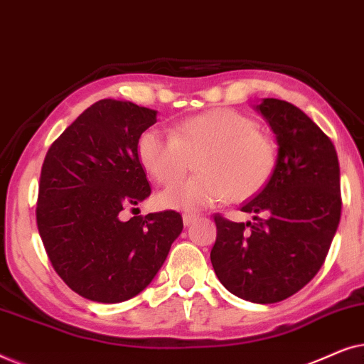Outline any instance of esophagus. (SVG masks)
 <instances>
[{
    "instance_id": "1",
    "label": "esophagus",
    "mask_w": 364,
    "mask_h": 364,
    "mask_svg": "<svg viewBox=\"0 0 364 364\" xmlns=\"http://www.w3.org/2000/svg\"><path fill=\"white\" fill-rule=\"evenodd\" d=\"M182 220H183V225L188 227V225H192V223L197 220V215H193V213H183Z\"/></svg>"
}]
</instances>
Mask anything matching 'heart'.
<instances>
[{"instance_id":"b5f03b06","label":"heart","mask_w":364,"mask_h":364,"mask_svg":"<svg viewBox=\"0 0 364 364\" xmlns=\"http://www.w3.org/2000/svg\"><path fill=\"white\" fill-rule=\"evenodd\" d=\"M137 157L152 181L172 186L196 159L197 176L164 191L162 207L197 212L230 197L255 196L277 166V146L250 116L218 107L178 122L167 134L147 129L137 141Z\"/></svg>"}]
</instances>
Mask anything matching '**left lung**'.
<instances>
[{"mask_svg":"<svg viewBox=\"0 0 364 364\" xmlns=\"http://www.w3.org/2000/svg\"><path fill=\"white\" fill-rule=\"evenodd\" d=\"M255 109L275 134L277 166L242 205L255 222L213 217L210 260L228 291L265 305L300 291L325 262L341 217L340 164L330 137L301 109L273 97Z\"/></svg>","mask_w":364,"mask_h":364,"instance_id":"8db88e82","label":"left lung"}]
</instances>
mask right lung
<instances>
[{"label": "right lung", "mask_w": 364, "mask_h": 364, "mask_svg": "<svg viewBox=\"0 0 364 364\" xmlns=\"http://www.w3.org/2000/svg\"><path fill=\"white\" fill-rule=\"evenodd\" d=\"M156 122L157 111L101 99L44 157L39 235L58 275L91 301L121 303L139 295L183 228L181 213L173 210L121 218L122 210L151 196L137 141Z\"/></svg>", "instance_id": "obj_1"}]
</instances>
